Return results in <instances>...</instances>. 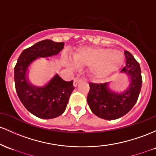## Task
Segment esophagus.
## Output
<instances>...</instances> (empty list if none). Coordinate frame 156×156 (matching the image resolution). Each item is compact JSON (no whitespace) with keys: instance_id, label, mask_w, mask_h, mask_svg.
Wrapping results in <instances>:
<instances>
[{"instance_id":"esophagus-1","label":"esophagus","mask_w":156,"mask_h":156,"mask_svg":"<svg viewBox=\"0 0 156 156\" xmlns=\"http://www.w3.org/2000/svg\"><path fill=\"white\" fill-rule=\"evenodd\" d=\"M82 81V79L80 77H76V78H75L74 79V82H73V85H74V87H76L77 85L79 83V82H81Z\"/></svg>"}]
</instances>
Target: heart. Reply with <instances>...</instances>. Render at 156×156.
<instances>
[{
	"label": "heart",
	"mask_w": 156,
	"mask_h": 156,
	"mask_svg": "<svg viewBox=\"0 0 156 156\" xmlns=\"http://www.w3.org/2000/svg\"><path fill=\"white\" fill-rule=\"evenodd\" d=\"M78 66H90V72L95 78L101 79L118 71L124 61V54L109 48L81 47L73 55Z\"/></svg>",
	"instance_id": "heart-1"
}]
</instances>
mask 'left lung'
Wrapping results in <instances>:
<instances>
[{
  "instance_id": "1",
  "label": "left lung",
  "mask_w": 156,
  "mask_h": 156,
  "mask_svg": "<svg viewBox=\"0 0 156 156\" xmlns=\"http://www.w3.org/2000/svg\"><path fill=\"white\" fill-rule=\"evenodd\" d=\"M126 65L121 73H126L130 83L124 92L111 91L108 82L90 83L87 103L95 115L105 120H115L126 115L138 101L142 85L141 70L138 61L128 51H124Z\"/></svg>"
}]
</instances>
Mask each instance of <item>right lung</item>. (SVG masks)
<instances>
[{"label": "right lung", "mask_w": 156, "mask_h": 156, "mask_svg": "<svg viewBox=\"0 0 156 156\" xmlns=\"http://www.w3.org/2000/svg\"><path fill=\"white\" fill-rule=\"evenodd\" d=\"M64 46V42L51 40L37 42L22 52L15 66V90L18 96L26 109L40 119H54L64 112L75 89L73 81H65L56 74L46 86L35 87L27 80V68L38 58L58 54Z\"/></svg>", "instance_id": "1"}]
</instances>
